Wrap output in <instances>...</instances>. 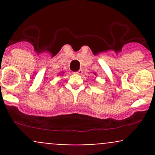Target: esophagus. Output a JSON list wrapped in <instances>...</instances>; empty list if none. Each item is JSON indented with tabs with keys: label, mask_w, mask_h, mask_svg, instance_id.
Masks as SVG:
<instances>
[{
	"label": "esophagus",
	"mask_w": 155,
	"mask_h": 155,
	"mask_svg": "<svg viewBox=\"0 0 155 155\" xmlns=\"http://www.w3.org/2000/svg\"><path fill=\"white\" fill-rule=\"evenodd\" d=\"M76 73H77V74H82V70H78L77 72H76Z\"/></svg>",
	"instance_id": "1"
}]
</instances>
